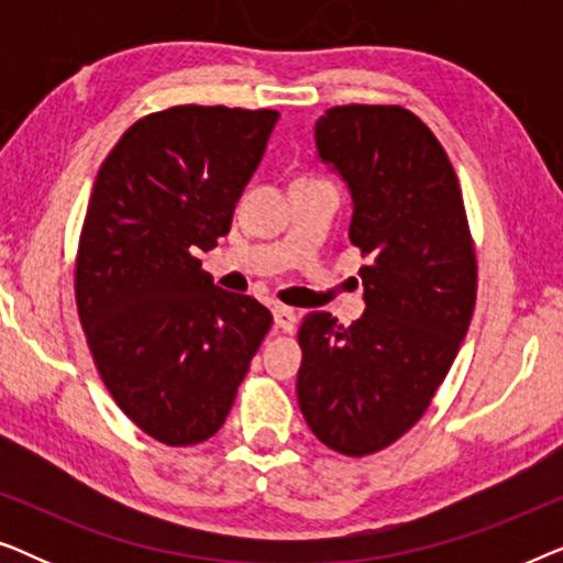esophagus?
I'll return each mask as SVG.
<instances>
[{"mask_svg":"<svg viewBox=\"0 0 563 563\" xmlns=\"http://www.w3.org/2000/svg\"><path fill=\"white\" fill-rule=\"evenodd\" d=\"M274 322L276 328L284 330V333H291L297 328V312L287 305H276L274 307Z\"/></svg>","mask_w":563,"mask_h":563,"instance_id":"obj_1","label":"esophagus"}]
</instances>
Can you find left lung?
<instances>
[{"mask_svg": "<svg viewBox=\"0 0 563 563\" xmlns=\"http://www.w3.org/2000/svg\"><path fill=\"white\" fill-rule=\"evenodd\" d=\"M314 143L351 189L366 312L349 328L330 312L302 320L297 399L318 441L358 459L430 407L472 322L476 256L456 172L418 114L330 107Z\"/></svg>", "mask_w": 563, "mask_h": 563, "instance_id": "8db88e82", "label": "left lung"}]
</instances>
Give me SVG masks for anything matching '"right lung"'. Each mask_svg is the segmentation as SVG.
Returning <instances> with one entry per match:
<instances>
[{
	"label": "right lung",
	"mask_w": 563,
	"mask_h": 563,
	"mask_svg": "<svg viewBox=\"0 0 563 563\" xmlns=\"http://www.w3.org/2000/svg\"><path fill=\"white\" fill-rule=\"evenodd\" d=\"M276 110L179 104L125 130L99 168L76 251V310L104 387L166 445L212 438L272 312L214 287L195 251L228 235Z\"/></svg>",
	"instance_id": "obj_1"
}]
</instances>
